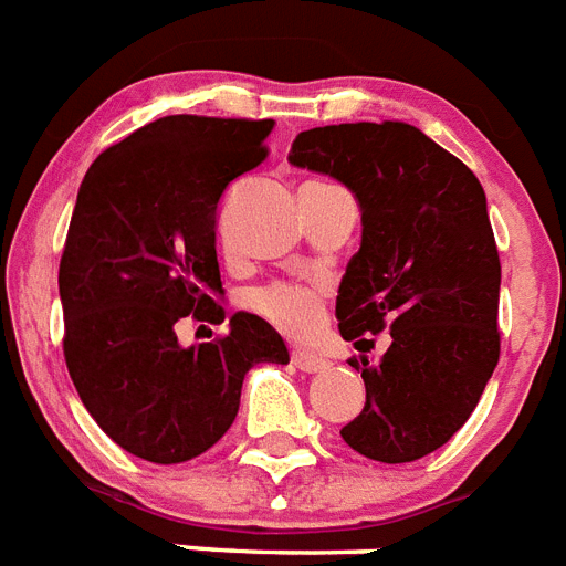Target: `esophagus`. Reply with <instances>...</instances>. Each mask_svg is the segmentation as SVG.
Here are the masks:
<instances>
[{
  "mask_svg": "<svg viewBox=\"0 0 566 566\" xmlns=\"http://www.w3.org/2000/svg\"><path fill=\"white\" fill-rule=\"evenodd\" d=\"M293 365H296L298 371L319 374L325 368H331V359H325L319 354H311V350H293Z\"/></svg>",
  "mask_w": 566,
  "mask_h": 566,
  "instance_id": "1",
  "label": "esophagus"
}]
</instances>
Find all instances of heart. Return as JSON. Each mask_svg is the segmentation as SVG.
Instances as JSON below:
<instances>
[{
  "label": "heart",
  "instance_id": "1",
  "mask_svg": "<svg viewBox=\"0 0 566 566\" xmlns=\"http://www.w3.org/2000/svg\"><path fill=\"white\" fill-rule=\"evenodd\" d=\"M250 307L261 313L270 325L291 336L311 334L319 325L322 291L316 284L273 282L250 293Z\"/></svg>",
  "mask_w": 566,
  "mask_h": 566
}]
</instances>
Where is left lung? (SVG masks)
<instances>
[{
    "label": "left lung",
    "mask_w": 566,
    "mask_h": 566,
    "mask_svg": "<svg viewBox=\"0 0 566 566\" xmlns=\"http://www.w3.org/2000/svg\"><path fill=\"white\" fill-rule=\"evenodd\" d=\"M293 166L342 180L363 210V244L336 296L342 339L374 348L365 408L342 440L379 463H411L452 440L501 356V259L486 195L463 160L400 120L302 132Z\"/></svg>",
    "instance_id": "left-lung-1"
}]
</instances>
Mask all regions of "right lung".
Masks as SVG:
<instances>
[{"mask_svg": "<svg viewBox=\"0 0 566 566\" xmlns=\"http://www.w3.org/2000/svg\"><path fill=\"white\" fill-rule=\"evenodd\" d=\"M273 120L169 114L108 146L85 172L60 259L71 382L114 443L149 463H184L239 415L244 374L287 365V345L253 313L180 348L175 327L224 322L218 201L268 158Z\"/></svg>", "mask_w": 566, "mask_h": 566, "instance_id": "1", "label": "right lung"}]
</instances>
